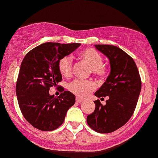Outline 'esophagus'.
<instances>
[{"label": "esophagus", "instance_id": "esophagus-1", "mask_svg": "<svg viewBox=\"0 0 158 158\" xmlns=\"http://www.w3.org/2000/svg\"><path fill=\"white\" fill-rule=\"evenodd\" d=\"M76 101H77V103H81V102L83 101V99H81V98H79V97H77V98H76Z\"/></svg>", "mask_w": 158, "mask_h": 158}]
</instances>
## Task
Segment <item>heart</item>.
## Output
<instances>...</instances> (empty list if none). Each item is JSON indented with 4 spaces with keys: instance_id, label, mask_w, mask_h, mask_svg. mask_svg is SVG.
<instances>
[{
    "instance_id": "heart-1",
    "label": "heart",
    "mask_w": 158,
    "mask_h": 158,
    "mask_svg": "<svg viewBox=\"0 0 158 158\" xmlns=\"http://www.w3.org/2000/svg\"><path fill=\"white\" fill-rule=\"evenodd\" d=\"M81 59L90 67L92 74L98 77L103 78L107 74V68L103 66V58L98 51L94 49H85L81 51ZM59 70L62 75L69 77L73 71V59L71 56H65L59 62ZM95 84L90 80H75L69 85V89L72 93L81 98H85L95 89Z\"/></svg>"
}]
</instances>
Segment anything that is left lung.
I'll return each instance as SVG.
<instances>
[{"mask_svg": "<svg viewBox=\"0 0 158 158\" xmlns=\"http://www.w3.org/2000/svg\"><path fill=\"white\" fill-rule=\"evenodd\" d=\"M109 60L110 73L94 93L98 98L108 96L106 104L94 101L95 109L87 116V124L99 133H111L124 126L135 109L141 90V79L134 59L119 47L95 45Z\"/></svg>", "mask_w": 158, "mask_h": 158, "instance_id": "obj_1", "label": "left lung"}]
</instances>
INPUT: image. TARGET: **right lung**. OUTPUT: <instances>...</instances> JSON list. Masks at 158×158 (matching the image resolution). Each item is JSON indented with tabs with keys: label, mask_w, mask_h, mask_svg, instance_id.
I'll use <instances>...</instances> for the list:
<instances>
[{
	"label": "right lung",
	"mask_w": 158,
	"mask_h": 158,
	"mask_svg": "<svg viewBox=\"0 0 158 158\" xmlns=\"http://www.w3.org/2000/svg\"><path fill=\"white\" fill-rule=\"evenodd\" d=\"M80 43L47 42L30 50L23 59L16 83V94L23 117L35 128L50 131L59 128L75 95L64 91L58 97L50 94V88L62 80L59 62L70 55Z\"/></svg>",
	"instance_id": "obj_1"
}]
</instances>
